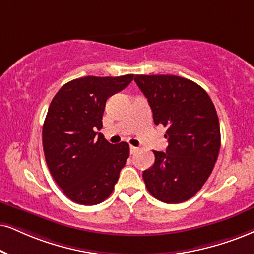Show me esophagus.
<instances>
[{
	"instance_id": "1",
	"label": "esophagus",
	"mask_w": 254,
	"mask_h": 254,
	"mask_svg": "<svg viewBox=\"0 0 254 254\" xmlns=\"http://www.w3.org/2000/svg\"><path fill=\"white\" fill-rule=\"evenodd\" d=\"M139 151V148H137V147H135V146H130L129 147V152H130V154H135V153Z\"/></svg>"
}]
</instances>
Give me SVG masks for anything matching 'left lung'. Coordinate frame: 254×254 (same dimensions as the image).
<instances>
[{
  "instance_id": "1",
  "label": "left lung",
  "mask_w": 254,
  "mask_h": 254,
  "mask_svg": "<svg viewBox=\"0 0 254 254\" xmlns=\"http://www.w3.org/2000/svg\"><path fill=\"white\" fill-rule=\"evenodd\" d=\"M155 125L167 128L166 152L153 151L155 161L143 171L154 198L179 203L195 195L208 179L220 149L217 111L205 89L175 75H136Z\"/></svg>"
}]
</instances>
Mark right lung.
I'll return each instance as SVG.
<instances>
[{
  "instance_id": "add662e5",
  "label": "right lung",
  "mask_w": 254,
  "mask_h": 254,
  "mask_svg": "<svg viewBox=\"0 0 254 254\" xmlns=\"http://www.w3.org/2000/svg\"><path fill=\"white\" fill-rule=\"evenodd\" d=\"M134 79L84 76L64 84L52 100L43 124L46 162L55 183L71 201L96 205L111 195L129 156L127 142L112 145L101 133L109 96Z\"/></svg>"
}]
</instances>
